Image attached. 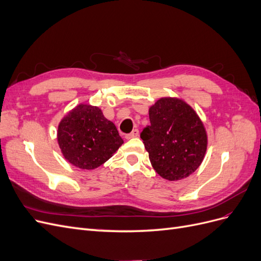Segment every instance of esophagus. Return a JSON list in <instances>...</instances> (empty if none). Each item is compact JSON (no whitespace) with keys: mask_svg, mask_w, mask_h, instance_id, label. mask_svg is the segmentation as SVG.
<instances>
[{"mask_svg":"<svg viewBox=\"0 0 261 261\" xmlns=\"http://www.w3.org/2000/svg\"><path fill=\"white\" fill-rule=\"evenodd\" d=\"M139 136V130L138 129H134L132 133L127 134V135L125 136L126 139H132V138H135V137H138Z\"/></svg>","mask_w":261,"mask_h":261,"instance_id":"obj_1","label":"esophagus"}]
</instances>
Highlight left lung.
<instances>
[{
  "label": "left lung",
  "mask_w": 261,
  "mask_h": 261,
  "mask_svg": "<svg viewBox=\"0 0 261 261\" xmlns=\"http://www.w3.org/2000/svg\"><path fill=\"white\" fill-rule=\"evenodd\" d=\"M150 125L140 134L153 169L178 180L194 173L206 154V128L195 110L178 98L165 97L149 108Z\"/></svg>",
  "instance_id": "1"
}]
</instances>
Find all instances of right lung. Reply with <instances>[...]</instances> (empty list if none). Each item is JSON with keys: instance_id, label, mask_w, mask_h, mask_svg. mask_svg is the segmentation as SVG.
<instances>
[{"instance_id": "right-lung-1", "label": "right lung", "mask_w": 261, "mask_h": 261, "mask_svg": "<svg viewBox=\"0 0 261 261\" xmlns=\"http://www.w3.org/2000/svg\"><path fill=\"white\" fill-rule=\"evenodd\" d=\"M58 143L70 164L93 170L108 161L124 141L98 107L82 103L61 120Z\"/></svg>"}]
</instances>
